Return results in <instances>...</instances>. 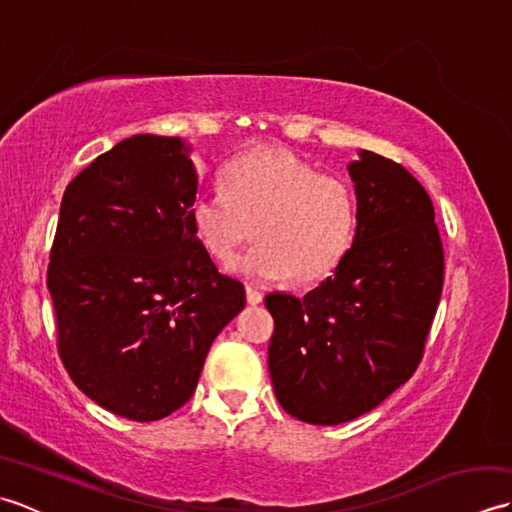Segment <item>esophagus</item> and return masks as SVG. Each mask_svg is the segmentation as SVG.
Listing matches in <instances>:
<instances>
[{
  "label": "esophagus",
  "instance_id": "obj_1",
  "mask_svg": "<svg viewBox=\"0 0 512 512\" xmlns=\"http://www.w3.org/2000/svg\"><path fill=\"white\" fill-rule=\"evenodd\" d=\"M246 301L250 303V306H257V303L264 301V295H262V292H259L257 288L246 286Z\"/></svg>",
  "mask_w": 512,
  "mask_h": 512
}]
</instances>
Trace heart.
<instances>
[{
    "label": "heart",
    "instance_id": "obj_1",
    "mask_svg": "<svg viewBox=\"0 0 512 512\" xmlns=\"http://www.w3.org/2000/svg\"><path fill=\"white\" fill-rule=\"evenodd\" d=\"M222 187L195 195L189 220L220 264H231L257 233L262 242L239 262L248 277L310 284L328 275L352 242V189L290 151H246L228 162Z\"/></svg>",
    "mask_w": 512,
    "mask_h": 512
}]
</instances>
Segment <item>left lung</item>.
Segmentation results:
<instances>
[{"label":"left lung","mask_w":512,"mask_h":512,"mask_svg":"<svg viewBox=\"0 0 512 512\" xmlns=\"http://www.w3.org/2000/svg\"><path fill=\"white\" fill-rule=\"evenodd\" d=\"M356 235L306 297L268 295V369L279 405L310 424L378 407L416 372L436 317L444 250L429 193L374 151L350 165Z\"/></svg>","instance_id":"left-lung-1"}]
</instances>
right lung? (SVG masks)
<instances>
[{
  "instance_id": "add662e5",
  "label": "right lung",
  "mask_w": 512,
  "mask_h": 512,
  "mask_svg": "<svg viewBox=\"0 0 512 512\" xmlns=\"http://www.w3.org/2000/svg\"><path fill=\"white\" fill-rule=\"evenodd\" d=\"M198 173L184 140L132 136L63 193L48 290L74 385L116 416L154 422L187 402L244 286L195 235Z\"/></svg>"
}]
</instances>
